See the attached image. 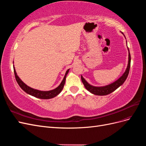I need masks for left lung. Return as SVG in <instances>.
<instances>
[{
    "mask_svg": "<svg viewBox=\"0 0 146 146\" xmlns=\"http://www.w3.org/2000/svg\"><path fill=\"white\" fill-rule=\"evenodd\" d=\"M128 50H129V62H128V66L126 69V70L125 72L123 73L122 76L119 78L117 80L114 82V83L110 84V85L105 86H101V87H97L94 86L90 85L84 78L81 76L82 81L83 83L84 86L86 88V89L89 91L91 93L94 94L95 95H98V96H105L111 93L112 92L115 91L117 88H118L119 86H121L122 84L124 83L125 80L127 79L128 75L129 73L130 68V62H131V56L130 54V51L129 49V47H128Z\"/></svg>",
    "mask_w": 146,
    "mask_h": 146,
    "instance_id": "1",
    "label": "left lung"
}]
</instances>
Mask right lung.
<instances>
[{"mask_svg":"<svg viewBox=\"0 0 146 146\" xmlns=\"http://www.w3.org/2000/svg\"><path fill=\"white\" fill-rule=\"evenodd\" d=\"M13 69H14V73H15L16 82H17V83H18L19 86L21 88V89L31 96H34L35 98L42 99H48L54 98V97L56 96L58 94L60 93V92L62 91L63 88L64 87L65 81H66V76H67V74H68L69 70L68 69L67 71H66L63 81L61 82V84L58 87L56 88L55 89L53 90L48 91H39L37 90L33 89V88L28 86L27 85H25V84L21 80L19 77L17 76L14 66H13Z\"/></svg>","mask_w":146,"mask_h":146,"instance_id":"1","label":"right lung"}]
</instances>
